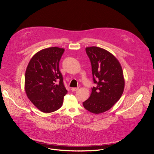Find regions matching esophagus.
I'll return each mask as SVG.
<instances>
[{
    "instance_id": "obj_1",
    "label": "esophagus",
    "mask_w": 154,
    "mask_h": 154,
    "mask_svg": "<svg viewBox=\"0 0 154 154\" xmlns=\"http://www.w3.org/2000/svg\"><path fill=\"white\" fill-rule=\"evenodd\" d=\"M79 90V88L78 87H74V88H71V90H72V91H77V90Z\"/></svg>"
}]
</instances>
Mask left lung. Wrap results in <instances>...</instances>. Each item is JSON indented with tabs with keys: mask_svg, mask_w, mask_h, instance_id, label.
<instances>
[{
	"mask_svg": "<svg viewBox=\"0 0 154 154\" xmlns=\"http://www.w3.org/2000/svg\"><path fill=\"white\" fill-rule=\"evenodd\" d=\"M85 50L95 85L83 105L87 110L97 114L108 110L120 100L125 85L123 71L119 61L107 50L97 47H87Z\"/></svg>",
	"mask_w": 154,
	"mask_h": 154,
	"instance_id": "8db88e82",
	"label": "left lung"
}]
</instances>
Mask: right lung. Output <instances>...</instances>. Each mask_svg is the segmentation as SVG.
Here are the masks:
<instances>
[{
	"label": "right lung",
	"mask_w": 154,
	"mask_h": 154,
	"mask_svg": "<svg viewBox=\"0 0 154 154\" xmlns=\"http://www.w3.org/2000/svg\"><path fill=\"white\" fill-rule=\"evenodd\" d=\"M64 49L50 47L37 52L30 60L25 74V91L40 111L50 113L59 109L67 93L59 68Z\"/></svg>",
	"instance_id": "1"
}]
</instances>
